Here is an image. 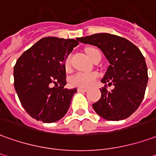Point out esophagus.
<instances>
[{
	"label": "esophagus",
	"instance_id": "esophagus-1",
	"mask_svg": "<svg viewBox=\"0 0 156 156\" xmlns=\"http://www.w3.org/2000/svg\"><path fill=\"white\" fill-rule=\"evenodd\" d=\"M78 92H87L88 91V89H85V88H78Z\"/></svg>",
	"mask_w": 156,
	"mask_h": 156
}]
</instances>
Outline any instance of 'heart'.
Listing matches in <instances>:
<instances>
[{
    "instance_id": "obj_1",
    "label": "heart",
    "mask_w": 156,
    "mask_h": 156,
    "mask_svg": "<svg viewBox=\"0 0 156 156\" xmlns=\"http://www.w3.org/2000/svg\"><path fill=\"white\" fill-rule=\"evenodd\" d=\"M87 54L89 56V58L92 60L94 55L97 52H100L95 48H88L86 50ZM65 67L66 69L71 68V55H68L65 60ZM98 78V73H77L73 74L70 78V82L73 85L78 86V87H89L93 84Z\"/></svg>"
}]
</instances>
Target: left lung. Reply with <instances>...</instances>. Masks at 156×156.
<instances>
[{
    "label": "left lung",
    "mask_w": 156,
    "mask_h": 156,
    "mask_svg": "<svg viewBox=\"0 0 156 156\" xmlns=\"http://www.w3.org/2000/svg\"><path fill=\"white\" fill-rule=\"evenodd\" d=\"M83 44L101 49L110 62L102 83L115 86L109 91L106 84L101 89V97L94 103L97 114L109 121H119L130 116L139 108L144 97L148 71L139 49L122 37L101 33L78 38Z\"/></svg>",
    "instance_id": "obj_1"
}]
</instances>
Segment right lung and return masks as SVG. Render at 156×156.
<instances>
[{
	"mask_svg": "<svg viewBox=\"0 0 156 156\" xmlns=\"http://www.w3.org/2000/svg\"><path fill=\"white\" fill-rule=\"evenodd\" d=\"M79 40L46 37L24 51L13 68L14 87L29 116L55 122L66 115L77 89L66 85L65 60Z\"/></svg>",
	"mask_w": 156,
	"mask_h": 156,
	"instance_id": "right-lung-1",
	"label": "right lung"
}]
</instances>
